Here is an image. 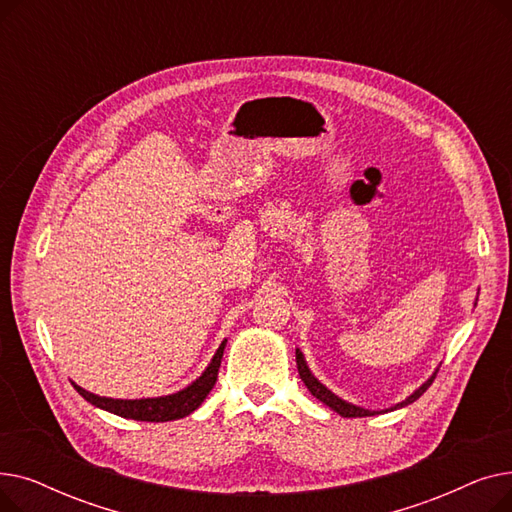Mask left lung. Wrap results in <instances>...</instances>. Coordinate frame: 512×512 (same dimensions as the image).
<instances>
[{"label": "left lung", "mask_w": 512, "mask_h": 512, "mask_svg": "<svg viewBox=\"0 0 512 512\" xmlns=\"http://www.w3.org/2000/svg\"><path fill=\"white\" fill-rule=\"evenodd\" d=\"M475 305H477V303H475ZM297 367H299V375H301V380L305 382L307 390H309L315 398H319L321 402H324V405H328L332 411H336L338 415H342V417H371V415H378V413L396 411V409L407 407V405H411V402H415L429 386H432V382L436 380V373H438V369H436L432 375H429L427 382H423L411 396H407L402 402H396V405H394L392 409H386V411H369V409H363V407L353 405V402L342 400V398L336 396L330 388H326L324 384H321V382L315 378V375L311 373V369H309V365H307V361H305V355L299 351V348H297Z\"/></svg>", "instance_id": "1"}]
</instances>
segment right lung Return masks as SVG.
<instances>
[{"label":"right lung","mask_w":512,"mask_h":512,"mask_svg":"<svg viewBox=\"0 0 512 512\" xmlns=\"http://www.w3.org/2000/svg\"><path fill=\"white\" fill-rule=\"evenodd\" d=\"M224 340L220 344L218 351H215L211 363L205 367V371L199 375V378L188 384L186 388L168 394V396H155V398H134V400H126V398H107V396H97L85 388H80L72 382V386L76 388V392L83 396L91 405L114 413L118 417L124 419H134V421H153V423H161V421H174V419H182L186 415H191L193 411H197L201 407V402L207 398V394L211 392V388L218 382V371L222 365V355L226 348Z\"/></svg>","instance_id":"right-lung-1"}]
</instances>
